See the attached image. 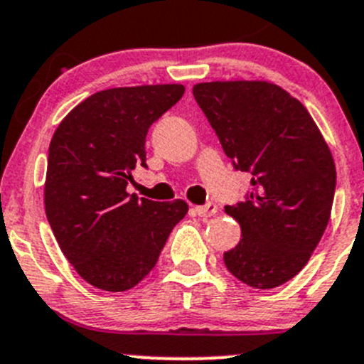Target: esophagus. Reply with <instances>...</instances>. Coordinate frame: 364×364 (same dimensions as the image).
<instances>
[{
  "instance_id": "1",
  "label": "esophagus",
  "mask_w": 364,
  "mask_h": 364,
  "mask_svg": "<svg viewBox=\"0 0 364 364\" xmlns=\"http://www.w3.org/2000/svg\"><path fill=\"white\" fill-rule=\"evenodd\" d=\"M193 211H196L199 217H211V215L217 213V204L208 203V204H204V206H196L193 208Z\"/></svg>"
}]
</instances>
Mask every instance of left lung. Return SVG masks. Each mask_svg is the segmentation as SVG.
Instances as JSON below:
<instances>
[{
    "mask_svg": "<svg viewBox=\"0 0 364 364\" xmlns=\"http://www.w3.org/2000/svg\"><path fill=\"white\" fill-rule=\"evenodd\" d=\"M192 92L252 185L245 200L225 206L242 228L225 267L257 290L281 287L304 268L329 222L336 188L329 146L304 105L274 83L211 81Z\"/></svg>",
    "mask_w": 364,
    "mask_h": 364,
    "instance_id": "8db88e82",
    "label": "left lung"
}]
</instances>
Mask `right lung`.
Listing matches in <instances>:
<instances>
[{
  "instance_id": "right-lung-1",
  "label": "right lung",
  "mask_w": 364,
  "mask_h": 364,
  "mask_svg": "<svg viewBox=\"0 0 364 364\" xmlns=\"http://www.w3.org/2000/svg\"><path fill=\"white\" fill-rule=\"evenodd\" d=\"M183 94V85L101 90L73 108L53 135L46 217L63 256L100 290L139 284L188 211L181 199L158 203L126 190L133 168H147V132Z\"/></svg>"
}]
</instances>
